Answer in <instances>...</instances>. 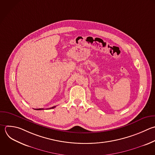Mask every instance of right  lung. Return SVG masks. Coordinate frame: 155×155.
<instances>
[{
	"label": "right lung",
	"instance_id": "right-lung-1",
	"mask_svg": "<svg viewBox=\"0 0 155 155\" xmlns=\"http://www.w3.org/2000/svg\"><path fill=\"white\" fill-rule=\"evenodd\" d=\"M55 107H56V106H54V107H51V108H50L49 109L54 108H55ZM35 110H44V108H38V109H35Z\"/></svg>",
	"mask_w": 155,
	"mask_h": 155
}]
</instances>
